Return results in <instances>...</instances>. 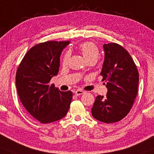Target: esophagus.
I'll list each match as a JSON object with an SVG mask.
<instances>
[{
  "instance_id": "obj_1",
  "label": "esophagus",
  "mask_w": 154,
  "mask_h": 154,
  "mask_svg": "<svg viewBox=\"0 0 154 154\" xmlns=\"http://www.w3.org/2000/svg\"><path fill=\"white\" fill-rule=\"evenodd\" d=\"M84 93H85V91H82V90H80V89H77V90H76L75 91V94L77 95V96H79V95L83 94Z\"/></svg>"
}]
</instances>
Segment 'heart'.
I'll return each instance as SVG.
<instances>
[{"mask_svg": "<svg viewBox=\"0 0 154 154\" xmlns=\"http://www.w3.org/2000/svg\"><path fill=\"white\" fill-rule=\"evenodd\" d=\"M79 48L82 54L83 55L84 58L87 60V62L89 61V60H94V61H96L97 58L99 57V55H100L98 48L92 42H84V43L79 45ZM68 59H69V54L67 53L65 54V57L63 58V63L64 65L67 64Z\"/></svg>", "mask_w": 154, "mask_h": 154, "instance_id": "obj_1", "label": "heart"}]
</instances>
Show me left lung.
<instances>
[{"mask_svg":"<svg viewBox=\"0 0 154 154\" xmlns=\"http://www.w3.org/2000/svg\"><path fill=\"white\" fill-rule=\"evenodd\" d=\"M104 60L100 75L106 80V97L98 95L91 108L93 117L106 124L127 115L137 97L139 72L129 52L116 43L103 45ZM105 85V84H104Z\"/></svg>","mask_w":154,"mask_h":154,"instance_id":"8db88e82","label":"left lung"}]
</instances>
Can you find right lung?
Returning <instances> with one entry per match:
<instances>
[{
	"mask_svg": "<svg viewBox=\"0 0 154 154\" xmlns=\"http://www.w3.org/2000/svg\"><path fill=\"white\" fill-rule=\"evenodd\" d=\"M69 41H48L32 47L25 54L16 72L17 94L31 116L42 124L56 122L69 110L72 92L50 86L57 75L60 57Z\"/></svg>",
	"mask_w": 154,
	"mask_h": 154,
	"instance_id": "obj_1",
	"label": "right lung"
}]
</instances>
